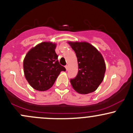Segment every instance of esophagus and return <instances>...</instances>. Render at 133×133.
<instances>
[{"instance_id":"obj_1","label":"esophagus","mask_w":133,"mask_h":133,"mask_svg":"<svg viewBox=\"0 0 133 133\" xmlns=\"http://www.w3.org/2000/svg\"><path fill=\"white\" fill-rule=\"evenodd\" d=\"M65 69H66V70L68 71V65H65Z\"/></svg>"}]
</instances>
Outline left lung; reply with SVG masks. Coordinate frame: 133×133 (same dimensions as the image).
<instances>
[{
	"label": "left lung",
	"instance_id": "8db88e82",
	"mask_svg": "<svg viewBox=\"0 0 133 133\" xmlns=\"http://www.w3.org/2000/svg\"><path fill=\"white\" fill-rule=\"evenodd\" d=\"M76 53L78 64V75L70 82L79 94L94 92L104 79L106 64L103 56L94 46L87 42H69Z\"/></svg>",
	"mask_w": 133,
	"mask_h": 133
}]
</instances>
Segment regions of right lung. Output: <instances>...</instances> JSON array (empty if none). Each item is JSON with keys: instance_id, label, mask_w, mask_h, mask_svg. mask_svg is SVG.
I'll return each mask as SVG.
<instances>
[{"instance_id": "1", "label": "right lung", "mask_w": 133, "mask_h": 133, "mask_svg": "<svg viewBox=\"0 0 133 133\" xmlns=\"http://www.w3.org/2000/svg\"><path fill=\"white\" fill-rule=\"evenodd\" d=\"M55 48V43L43 42L30 49L25 57V76L36 90H48L54 84L60 72L65 71V68L59 64Z\"/></svg>"}]
</instances>
